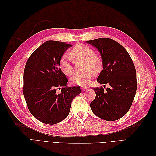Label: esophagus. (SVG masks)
<instances>
[{
  "mask_svg": "<svg viewBox=\"0 0 156 156\" xmlns=\"http://www.w3.org/2000/svg\"><path fill=\"white\" fill-rule=\"evenodd\" d=\"M88 87H84V88H83V90H88Z\"/></svg>",
  "mask_w": 156,
  "mask_h": 156,
  "instance_id": "obj_1",
  "label": "esophagus"
}]
</instances>
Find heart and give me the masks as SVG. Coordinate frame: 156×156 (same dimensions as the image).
Masks as SVG:
<instances>
[{"label":"heart","instance_id":"obj_1","mask_svg":"<svg viewBox=\"0 0 156 156\" xmlns=\"http://www.w3.org/2000/svg\"><path fill=\"white\" fill-rule=\"evenodd\" d=\"M69 55L75 60H84L85 62L84 70H87L83 73L75 74L72 79V82L81 87L88 85L95 75V72L100 71L101 67V59L95 55L90 48L81 44L75 46L71 50ZM59 66L61 71L68 76H71L74 72L72 60L67 54L62 56L59 62Z\"/></svg>","mask_w":156,"mask_h":156}]
</instances>
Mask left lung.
<instances>
[{
  "label": "left lung",
  "instance_id": "obj_1",
  "mask_svg": "<svg viewBox=\"0 0 156 156\" xmlns=\"http://www.w3.org/2000/svg\"><path fill=\"white\" fill-rule=\"evenodd\" d=\"M87 42L100 52L103 69L97 81L109 84L106 90L94 88L96 98L90 103L92 112L107 121H115L128 112L137 88L136 69L131 56L123 46L108 37Z\"/></svg>",
  "mask_w": 156,
  "mask_h": 156
}]
</instances>
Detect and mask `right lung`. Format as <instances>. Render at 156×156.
Returning <instances> with one entry per match:
<instances>
[{
    "mask_svg": "<svg viewBox=\"0 0 156 156\" xmlns=\"http://www.w3.org/2000/svg\"><path fill=\"white\" fill-rule=\"evenodd\" d=\"M72 45L47 41L30 56L23 74V92L31 114L46 124H56L69 113L73 98L81 94L79 86L68 87V79L59 62ZM61 90L60 93L56 92Z\"/></svg>",
    "mask_w": 156,
    "mask_h": 156,
    "instance_id": "right-lung-1",
    "label": "right lung"
}]
</instances>
